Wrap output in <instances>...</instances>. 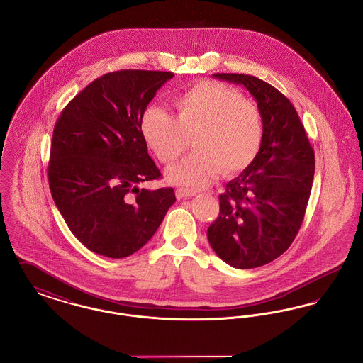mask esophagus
Here are the masks:
<instances>
[{
	"mask_svg": "<svg viewBox=\"0 0 363 363\" xmlns=\"http://www.w3.org/2000/svg\"><path fill=\"white\" fill-rule=\"evenodd\" d=\"M175 194H177V197L181 200V199H189V197H193V196L196 194V191H193V190L189 189H184V188H179V189H177Z\"/></svg>",
	"mask_w": 363,
	"mask_h": 363,
	"instance_id": "obj_1",
	"label": "esophagus"
}]
</instances>
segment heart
Returning <instances> with one entry per match:
<instances>
[{"mask_svg":"<svg viewBox=\"0 0 363 363\" xmlns=\"http://www.w3.org/2000/svg\"><path fill=\"white\" fill-rule=\"evenodd\" d=\"M175 106L178 117L160 106H148L140 129L156 157L170 164L189 147L194 152L167 170L173 185L203 189L222 174L247 170L259 156L264 121L257 104L245 101L238 89L216 82H201L182 92Z\"/></svg>","mask_w":363,"mask_h":363,"instance_id":"obj_1","label":"heart"}]
</instances>
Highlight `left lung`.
<instances>
[{
    "instance_id": "1",
    "label": "left lung",
    "mask_w": 363,
    "mask_h": 363,
    "mask_svg": "<svg viewBox=\"0 0 363 363\" xmlns=\"http://www.w3.org/2000/svg\"><path fill=\"white\" fill-rule=\"evenodd\" d=\"M243 86L257 102L264 140L253 164L225 185L208 242L228 265L257 268L283 255L303 222L314 177V151L291 102L255 76L215 73Z\"/></svg>"
}]
</instances>
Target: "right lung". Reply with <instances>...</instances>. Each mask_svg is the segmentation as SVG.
Returning <instances> with one entry per match:
<instances>
[{"label":"right lung","mask_w":363,"mask_h":363,"mask_svg":"<svg viewBox=\"0 0 363 363\" xmlns=\"http://www.w3.org/2000/svg\"><path fill=\"white\" fill-rule=\"evenodd\" d=\"M173 77L159 70L107 73L76 95L54 126L52 200L73 235L96 255H133L175 203L173 188L138 186L160 177L141 135V114Z\"/></svg>","instance_id":"right-lung-1"}]
</instances>
